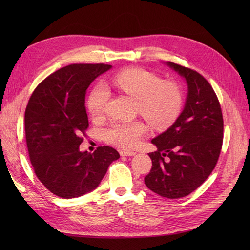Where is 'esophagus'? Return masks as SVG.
<instances>
[{"mask_svg": "<svg viewBox=\"0 0 250 250\" xmlns=\"http://www.w3.org/2000/svg\"><path fill=\"white\" fill-rule=\"evenodd\" d=\"M137 152H134L132 150H127V149H121L120 154L122 156H133Z\"/></svg>", "mask_w": 250, "mask_h": 250, "instance_id": "1", "label": "esophagus"}]
</instances>
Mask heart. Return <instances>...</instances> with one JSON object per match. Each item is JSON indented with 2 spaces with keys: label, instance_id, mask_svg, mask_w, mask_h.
Wrapping results in <instances>:
<instances>
[{
  "label": "heart",
  "instance_id": "obj_1",
  "mask_svg": "<svg viewBox=\"0 0 250 250\" xmlns=\"http://www.w3.org/2000/svg\"><path fill=\"white\" fill-rule=\"evenodd\" d=\"M113 86L137 99V108L148 122L156 128L171 125L183 106V92L176 82L164 80L156 74L142 67H129L118 72L111 79ZM109 99V90L103 83H97L86 100V107L93 118L103 115ZM147 132L142 121H117L111 123L104 135L113 145L131 148Z\"/></svg>",
  "mask_w": 250,
  "mask_h": 250
}]
</instances>
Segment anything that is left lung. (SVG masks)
Wrapping results in <instances>:
<instances>
[{
  "label": "left lung",
  "instance_id": "8db88e82",
  "mask_svg": "<svg viewBox=\"0 0 250 250\" xmlns=\"http://www.w3.org/2000/svg\"><path fill=\"white\" fill-rule=\"evenodd\" d=\"M167 64L188 83L183 112L167 131L152 140V168L145 185L169 199L185 197L213 172L223 143V116L215 90L201 74L172 62Z\"/></svg>",
  "mask_w": 250,
  "mask_h": 250
}]
</instances>
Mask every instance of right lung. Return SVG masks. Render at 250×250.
I'll return each mask as SVG.
<instances>
[{
    "label": "right lung",
    "instance_id": "1",
    "mask_svg": "<svg viewBox=\"0 0 250 250\" xmlns=\"http://www.w3.org/2000/svg\"><path fill=\"white\" fill-rule=\"evenodd\" d=\"M104 63H74L43 79L30 97L25 134L35 175L48 190L64 199L93 191L120 154L109 146L80 152L88 119L85 92L93 80L109 70Z\"/></svg>",
    "mask_w": 250,
    "mask_h": 250
}]
</instances>
